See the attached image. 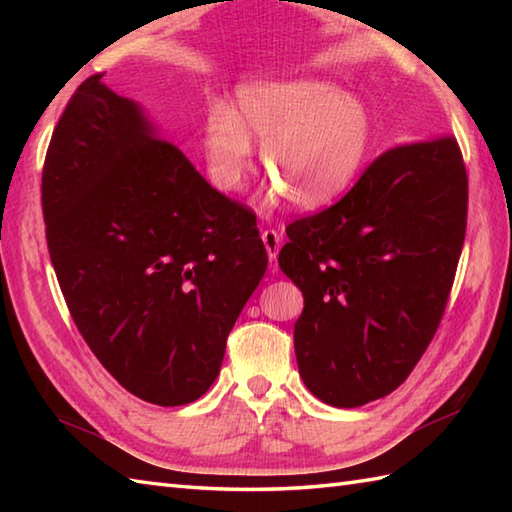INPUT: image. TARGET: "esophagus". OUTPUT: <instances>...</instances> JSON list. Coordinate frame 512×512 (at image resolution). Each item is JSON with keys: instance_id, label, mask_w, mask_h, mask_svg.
Instances as JSON below:
<instances>
[{"instance_id": "1", "label": "esophagus", "mask_w": 512, "mask_h": 512, "mask_svg": "<svg viewBox=\"0 0 512 512\" xmlns=\"http://www.w3.org/2000/svg\"><path fill=\"white\" fill-rule=\"evenodd\" d=\"M262 239H264V246L268 250L270 273H275V270H277V255H279V248H281V237H279L275 228H266V231H262Z\"/></svg>"}]
</instances>
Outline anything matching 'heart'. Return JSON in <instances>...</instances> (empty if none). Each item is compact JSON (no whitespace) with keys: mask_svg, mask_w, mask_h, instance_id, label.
<instances>
[{"mask_svg":"<svg viewBox=\"0 0 512 512\" xmlns=\"http://www.w3.org/2000/svg\"><path fill=\"white\" fill-rule=\"evenodd\" d=\"M253 136L264 138L270 182L303 209L328 204L361 171L372 118L365 105L336 85L290 79L246 85L235 114L213 110L204 125V151L215 182L239 189L253 169Z\"/></svg>","mask_w":512,"mask_h":512,"instance_id":"b5f03b06","label":"heart"}]
</instances>
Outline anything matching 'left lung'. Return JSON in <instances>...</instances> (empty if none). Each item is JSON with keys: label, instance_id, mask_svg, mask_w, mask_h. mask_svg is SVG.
<instances>
[{"label": "left lung", "instance_id": "1", "mask_svg": "<svg viewBox=\"0 0 512 512\" xmlns=\"http://www.w3.org/2000/svg\"><path fill=\"white\" fill-rule=\"evenodd\" d=\"M466 206L462 151L442 136L387 149L339 202L286 228L297 365L319 400L352 409L405 383L447 308Z\"/></svg>", "mask_w": 512, "mask_h": 512}]
</instances>
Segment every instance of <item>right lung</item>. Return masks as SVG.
<instances>
[{"mask_svg":"<svg viewBox=\"0 0 512 512\" xmlns=\"http://www.w3.org/2000/svg\"><path fill=\"white\" fill-rule=\"evenodd\" d=\"M85 79L41 173L48 253L94 356L151 405L198 400L268 255L255 213L206 182L140 105Z\"/></svg>","mask_w":512,"mask_h":512,"instance_id":"add662e5","label":"right lung"}]
</instances>
